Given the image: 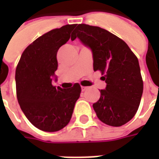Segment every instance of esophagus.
<instances>
[{"mask_svg": "<svg viewBox=\"0 0 159 159\" xmlns=\"http://www.w3.org/2000/svg\"><path fill=\"white\" fill-rule=\"evenodd\" d=\"M88 89H89L88 87H82V91H83V92H84V91H86Z\"/></svg>", "mask_w": 159, "mask_h": 159, "instance_id": "1", "label": "esophagus"}]
</instances>
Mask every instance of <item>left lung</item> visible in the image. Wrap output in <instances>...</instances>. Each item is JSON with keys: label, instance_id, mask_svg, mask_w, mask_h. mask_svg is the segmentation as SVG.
I'll list each match as a JSON object with an SVG mask.
<instances>
[{"label": "left lung", "instance_id": "obj_1", "mask_svg": "<svg viewBox=\"0 0 159 159\" xmlns=\"http://www.w3.org/2000/svg\"><path fill=\"white\" fill-rule=\"evenodd\" d=\"M76 37L91 49L93 70H100L107 83L93 105L97 117L107 125L122 126L135 115L143 93L137 57L126 42L98 26L78 25L71 40Z\"/></svg>", "mask_w": 159, "mask_h": 159}]
</instances>
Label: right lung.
Wrapping results in <instances>:
<instances>
[{
  "label": "right lung",
  "instance_id": "right-lung-1",
  "mask_svg": "<svg viewBox=\"0 0 159 159\" xmlns=\"http://www.w3.org/2000/svg\"><path fill=\"white\" fill-rule=\"evenodd\" d=\"M76 25H66L38 37L23 52L15 72L16 92L25 117L37 129L55 132L66 127L81 93L75 83L65 89L52 86L58 68L57 52L68 42Z\"/></svg>",
  "mask_w": 159,
  "mask_h": 159
}]
</instances>
